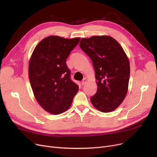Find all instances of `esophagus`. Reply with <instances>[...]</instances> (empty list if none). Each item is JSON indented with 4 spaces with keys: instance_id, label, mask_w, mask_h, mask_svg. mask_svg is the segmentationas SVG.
I'll use <instances>...</instances> for the list:
<instances>
[{
    "instance_id": "esophagus-1",
    "label": "esophagus",
    "mask_w": 157,
    "mask_h": 157,
    "mask_svg": "<svg viewBox=\"0 0 157 157\" xmlns=\"http://www.w3.org/2000/svg\"><path fill=\"white\" fill-rule=\"evenodd\" d=\"M86 82H87V79H86V78H84L83 80L82 81V82H81V85H85Z\"/></svg>"
}]
</instances>
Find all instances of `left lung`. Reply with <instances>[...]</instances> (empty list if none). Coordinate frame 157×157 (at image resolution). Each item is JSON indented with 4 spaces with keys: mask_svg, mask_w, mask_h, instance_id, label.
I'll use <instances>...</instances> for the list:
<instances>
[{
    "mask_svg": "<svg viewBox=\"0 0 157 157\" xmlns=\"http://www.w3.org/2000/svg\"><path fill=\"white\" fill-rule=\"evenodd\" d=\"M80 48L91 59L97 90L90 97L95 108L103 113L116 109L128 91L130 63L123 48L109 36L82 38Z\"/></svg>",
    "mask_w": 157,
    "mask_h": 157,
    "instance_id": "obj_1",
    "label": "left lung"
}]
</instances>
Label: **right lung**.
Instances as JSON below:
<instances>
[{"instance_id":"add662e5","label":"right lung","mask_w":157,"mask_h":157,"mask_svg":"<svg viewBox=\"0 0 157 157\" xmlns=\"http://www.w3.org/2000/svg\"><path fill=\"white\" fill-rule=\"evenodd\" d=\"M79 40L50 36L40 41L31 55L29 77L33 93L39 104L51 114L67 111L79 90L70 78L66 59Z\"/></svg>"}]
</instances>
